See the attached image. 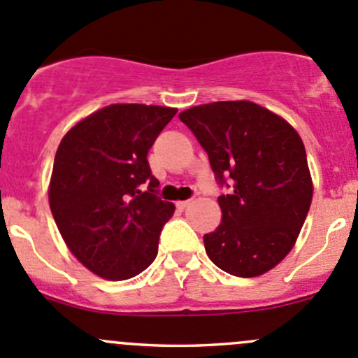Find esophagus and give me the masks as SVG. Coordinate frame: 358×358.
<instances>
[{
    "label": "esophagus",
    "mask_w": 358,
    "mask_h": 358,
    "mask_svg": "<svg viewBox=\"0 0 358 358\" xmlns=\"http://www.w3.org/2000/svg\"><path fill=\"white\" fill-rule=\"evenodd\" d=\"M190 202H192V201H178V202H176V208H178V209H185L187 206L190 204Z\"/></svg>",
    "instance_id": "esophagus-1"
}]
</instances>
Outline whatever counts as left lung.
I'll return each instance as SVG.
<instances>
[{
	"label": "left lung",
	"mask_w": 358,
	"mask_h": 358,
	"mask_svg": "<svg viewBox=\"0 0 358 358\" xmlns=\"http://www.w3.org/2000/svg\"><path fill=\"white\" fill-rule=\"evenodd\" d=\"M220 183L222 222L206 234L209 259L236 277H258L279 265L299 236L313 196L301 136L284 117L249 100L180 112Z\"/></svg>",
	"instance_id": "obj_1"
}]
</instances>
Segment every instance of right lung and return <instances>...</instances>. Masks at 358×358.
Listing matches in <instances>:
<instances>
[{
    "label": "right lung",
    "instance_id": "1",
    "mask_svg": "<svg viewBox=\"0 0 358 358\" xmlns=\"http://www.w3.org/2000/svg\"><path fill=\"white\" fill-rule=\"evenodd\" d=\"M176 110L112 103L76 122L57 149L50 209L72 255L102 279H131L156 259L175 204L154 194L147 152Z\"/></svg>",
    "mask_w": 358,
    "mask_h": 358
}]
</instances>
